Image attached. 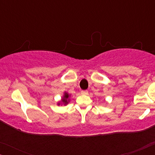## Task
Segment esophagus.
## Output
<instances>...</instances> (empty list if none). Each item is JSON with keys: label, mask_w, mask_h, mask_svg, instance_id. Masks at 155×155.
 <instances>
[{"label": "esophagus", "mask_w": 155, "mask_h": 155, "mask_svg": "<svg viewBox=\"0 0 155 155\" xmlns=\"http://www.w3.org/2000/svg\"><path fill=\"white\" fill-rule=\"evenodd\" d=\"M81 94H88V91L87 90H82L81 91Z\"/></svg>", "instance_id": "1"}]
</instances>
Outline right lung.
Segmentation results:
<instances>
[{"label": "right lung", "instance_id": "add662e5", "mask_svg": "<svg viewBox=\"0 0 155 155\" xmlns=\"http://www.w3.org/2000/svg\"><path fill=\"white\" fill-rule=\"evenodd\" d=\"M69 97H70V95L68 94L67 92L64 93V95H63V98H62V99H61V102H62L64 105H66V104H68L69 101H70ZM58 104L60 105V102L58 103Z\"/></svg>", "mask_w": 155, "mask_h": 155}]
</instances>
